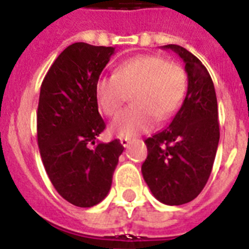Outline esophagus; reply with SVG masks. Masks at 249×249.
<instances>
[{
	"instance_id": "34e87169",
	"label": "esophagus",
	"mask_w": 249,
	"mask_h": 249,
	"mask_svg": "<svg viewBox=\"0 0 249 249\" xmlns=\"http://www.w3.org/2000/svg\"><path fill=\"white\" fill-rule=\"evenodd\" d=\"M120 143L124 146V147H128L129 143H130V138H120Z\"/></svg>"
}]
</instances>
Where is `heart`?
<instances>
[{"label":"heart","mask_w":249,"mask_h":249,"mask_svg":"<svg viewBox=\"0 0 249 249\" xmlns=\"http://www.w3.org/2000/svg\"><path fill=\"white\" fill-rule=\"evenodd\" d=\"M187 89V76L181 64L166 62L155 54H141L120 63L112 76L95 84V98L105 115L115 116L130 94L133 105L112 121L117 137L137 136L165 120L181 106Z\"/></svg>","instance_id":"1"}]
</instances>
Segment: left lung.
<instances>
[{
	"label": "left lung",
	"instance_id": "obj_1",
	"mask_svg": "<svg viewBox=\"0 0 249 249\" xmlns=\"http://www.w3.org/2000/svg\"><path fill=\"white\" fill-rule=\"evenodd\" d=\"M185 63L187 91L173 120L147 138V159L142 164L144 182L166 205L194 200L204 189L216 158L220 125L214 85L196 56L178 45H165Z\"/></svg>",
	"mask_w": 249,
	"mask_h": 249
}]
</instances>
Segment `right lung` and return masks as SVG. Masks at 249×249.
<instances>
[{
  "mask_svg": "<svg viewBox=\"0 0 249 249\" xmlns=\"http://www.w3.org/2000/svg\"><path fill=\"white\" fill-rule=\"evenodd\" d=\"M115 48L75 42L45 76L37 108V142L53 186L71 204L101 203L112 185L124 146L97 142L106 128L98 112L95 84ZM93 147H91V144Z\"/></svg>",
  "mask_w": 249,
  "mask_h": 249,
  "instance_id": "right-lung-1",
  "label": "right lung"
}]
</instances>
